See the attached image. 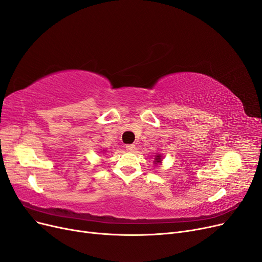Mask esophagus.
Instances as JSON below:
<instances>
[{
	"label": "esophagus",
	"instance_id": "esophagus-1",
	"mask_svg": "<svg viewBox=\"0 0 262 262\" xmlns=\"http://www.w3.org/2000/svg\"><path fill=\"white\" fill-rule=\"evenodd\" d=\"M126 151H128V152H134L135 150H136V146L134 145V144H126Z\"/></svg>",
	"mask_w": 262,
	"mask_h": 262
}]
</instances>
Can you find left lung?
Wrapping results in <instances>:
<instances>
[{"instance_id": "left-lung-1", "label": "left lung", "mask_w": 262, "mask_h": 262, "mask_svg": "<svg viewBox=\"0 0 262 262\" xmlns=\"http://www.w3.org/2000/svg\"><path fill=\"white\" fill-rule=\"evenodd\" d=\"M161 158H162V156L161 155H157L156 157H155V163H159V162H161Z\"/></svg>"}]
</instances>
